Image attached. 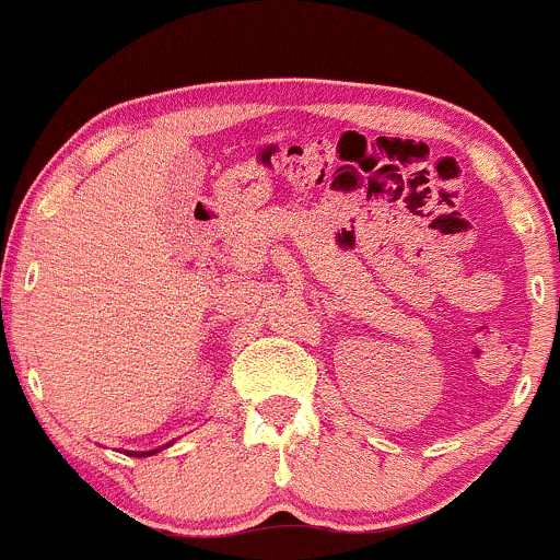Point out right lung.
Segmentation results:
<instances>
[{
  "instance_id": "1",
  "label": "right lung",
  "mask_w": 560,
  "mask_h": 560,
  "mask_svg": "<svg viewBox=\"0 0 560 560\" xmlns=\"http://www.w3.org/2000/svg\"><path fill=\"white\" fill-rule=\"evenodd\" d=\"M137 455H151V453H137Z\"/></svg>"
}]
</instances>
